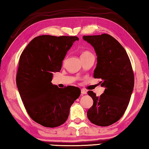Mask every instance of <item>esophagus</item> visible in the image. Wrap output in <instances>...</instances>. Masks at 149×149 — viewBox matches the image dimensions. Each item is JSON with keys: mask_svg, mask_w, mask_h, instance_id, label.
<instances>
[{"mask_svg": "<svg viewBox=\"0 0 149 149\" xmlns=\"http://www.w3.org/2000/svg\"><path fill=\"white\" fill-rule=\"evenodd\" d=\"M81 94L82 95L87 94V91H85V89H81Z\"/></svg>", "mask_w": 149, "mask_h": 149, "instance_id": "obj_1", "label": "esophagus"}]
</instances>
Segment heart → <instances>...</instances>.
I'll use <instances>...</instances> for the list:
<instances>
[{"label":"heart","mask_w":149,"mask_h":149,"mask_svg":"<svg viewBox=\"0 0 149 149\" xmlns=\"http://www.w3.org/2000/svg\"><path fill=\"white\" fill-rule=\"evenodd\" d=\"M89 54H92L89 51H84L82 52L81 55V57H84V56H88Z\"/></svg>","instance_id":"b5f03b06"}]
</instances>
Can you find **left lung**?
I'll list each match as a JSON object with an SVG mask.
<instances>
[{
    "instance_id": "8db88e82",
    "label": "left lung",
    "mask_w": 149,
    "mask_h": 149,
    "mask_svg": "<svg viewBox=\"0 0 149 149\" xmlns=\"http://www.w3.org/2000/svg\"><path fill=\"white\" fill-rule=\"evenodd\" d=\"M83 38L95 49L97 63L93 77L101 79V86L105 88L100 97L88 91L93 104L87 111V118L97 126H110L122 117L130 102L134 84L130 60L123 46L110 35Z\"/></svg>"
}]
</instances>
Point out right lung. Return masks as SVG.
<instances>
[{
	"label": "right lung",
	"mask_w": 149,
	"mask_h": 149,
	"mask_svg": "<svg viewBox=\"0 0 149 149\" xmlns=\"http://www.w3.org/2000/svg\"><path fill=\"white\" fill-rule=\"evenodd\" d=\"M76 40H79L77 36H38L20 56L17 88L29 116L43 126L54 128L63 124L70 106L81 95L78 87L60 89L51 83L53 73L61 70L62 61Z\"/></svg>",
	"instance_id": "right-lung-1"
}]
</instances>
